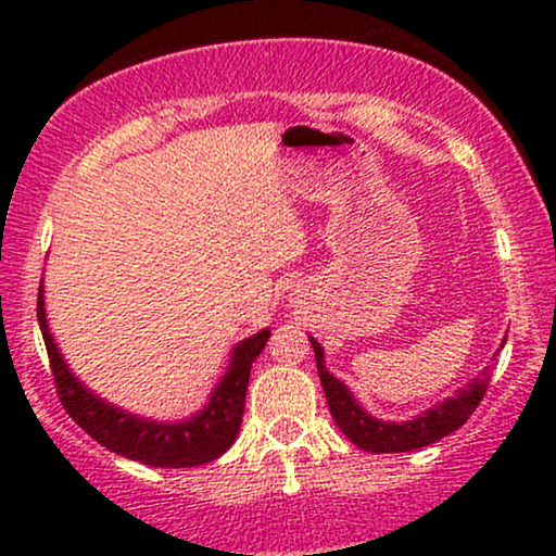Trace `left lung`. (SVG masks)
I'll use <instances>...</instances> for the list:
<instances>
[{"instance_id":"left-lung-1","label":"left lung","mask_w":556,"mask_h":556,"mask_svg":"<svg viewBox=\"0 0 556 556\" xmlns=\"http://www.w3.org/2000/svg\"><path fill=\"white\" fill-rule=\"evenodd\" d=\"M506 344V341H504ZM501 344V349H504ZM311 346L316 354V367L318 379L324 384L326 402L337 420L339 430L352 440L356 447L369 453H407L425 447L430 443H438L440 438L451 435L453 430H458L470 415L476 413V407L481 405L485 390L491 384V367L483 369L481 377H476L473 382L458 390L455 397H447L440 405L425 409L422 415H417L415 420L407 422H382L377 417H371L359 407V402L354 400V394L346 390V384H341L337 377L329 375V369L324 367V349L318 341L311 337Z\"/></svg>"}]
</instances>
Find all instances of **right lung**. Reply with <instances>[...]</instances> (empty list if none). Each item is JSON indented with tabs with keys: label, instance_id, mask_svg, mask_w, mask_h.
<instances>
[{
	"label": "right lung",
	"instance_id": "right-lung-1",
	"mask_svg": "<svg viewBox=\"0 0 556 556\" xmlns=\"http://www.w3.org/2000/svg\"><path fill=\"white\" fill-rule=\"evenodd\" d=\"M37 321H40L52 379H55L58 397L65 413L103 447L154 468L202 466L219 458L235 443L242 413H245L250 367L261 356L265 341L270 339V331L263 329L232 349L227 375L219 379L210 402L200 413L181 422H156L113 407L111 402L96 397L88 387L78 382L52 341L48 318H45L42 286L37 293Z\"/></svg>",
	"mask_w": 556,
	"mask_h": 556
}]
</instances>
